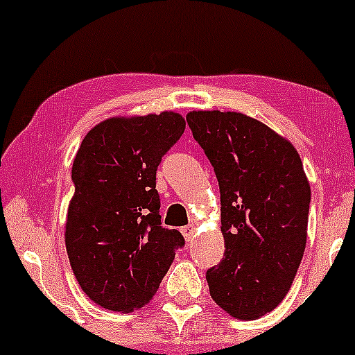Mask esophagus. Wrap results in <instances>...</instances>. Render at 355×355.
I'll list each match as a JSON object with an SVG mask.
<instances>
[{
	"label": "esophagus",
	"instance_id": "esophagus-1",
	"mask_svg": "<svg viewBox=\"0 0 355 355\" xmlns=\"http://www.w3.org/2000/svg\"><path fill=\"white\" fill-rule=\"evenodd\" d=\"M196 230H197V226H196V225H191V226L182 227L181 232H182V236L186 237V241H187V242H189V241H192L193 234H196Z\"/></svg>",
	"mask_w": 355,
	"mask_h": 355
}]
</instances>
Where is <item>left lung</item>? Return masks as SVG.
<instances>
[{"mask_svg":"<svg viewBox=\"0 0 355 355\" xmlns=\"http://www.w3.org/2000/svg\"><path fill=\"white\" fill-rule=\"evenodd\" d=\"M221 193L225 257L207 271L210 295L239 320H257L286 297L307 244L310 184L294 145L236 111H191Z\"/></svg>","mask_w":355,"mask_h":355,"instance_id":"8db88e82","label":"left lung"}]
</instances>
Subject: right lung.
<instances>
[{
    "instance_id": "obj_1",
    "label": "right lung",
    "mask_w": 355,
    "mask_h": 355,
    "mask_svg": "<svg viewBox=\"0 0 355 355\" xmlns=\"http://www.w3.org/2000/svg\"><path fill=\"white\" fill-rule=\"evenodd\" d=\"M186 121L174 111L116 116L89 130L72 163L66 250L77 283L100 307L147 305L184 245L159 216L157 168Z\"/></svg>"
}]
</instances>
